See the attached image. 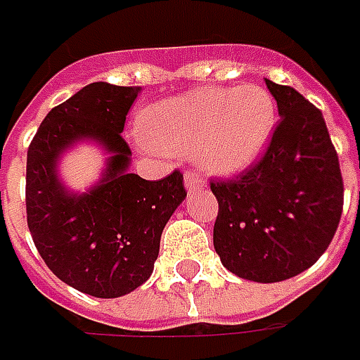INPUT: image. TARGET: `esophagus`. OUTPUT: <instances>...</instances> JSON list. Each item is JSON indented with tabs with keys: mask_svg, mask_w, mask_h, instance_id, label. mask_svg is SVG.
Instances as JSON below:
<instances>
[{
	"mask_svg": "<svg viewBox=\"0 0 360 360\" xmlns=\"http://www.w3.org/2000/svg\"><path fill=\"white\" fill-rule=\"evenodd\" d=\"M184 184H186L188 192H196L204 186V178L198 176L196 172H186V178H184Z\"/></svg>",
	"mask_w": 360,
	"mask_h": 360,
	"instance_id": "1",
	"label": "esophagus"
}]
</instances>
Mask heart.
I'll use <instances>...</instances> for the list:
<instances>
[{
    "instance_id": "b5f03b06",
    "label": "heart",
    "mask_w": 360,
    "mask_h": 360,
    "mask_svg": "<svg viewBox=\"0 0 360 360\" xmlns=\"http://www.w3.org/2000/svg\"><path fill=\"white\" fill-rule=\"evenodd\" d=\"M276 128V102L266 88H200L148 108L142 136L170 154H196L204 170H244L266 150Z\"/></svg>"
}]
</instances>
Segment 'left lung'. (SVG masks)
I'll use <instances>...</instances> for the list:
<instances>
[{"label": "left lung", "instance_id": "8db88e82", "mask_svg": "<svg viewBox=\"0 0 360 360\" xmlns=\"http://www.w3.org/2000/svg\"><path fill=\"white\" fill-rule=\"evenodd\" d=\"M281 122L264 156L232 180H212L214 248L222 264L255 283L311 269L342 214V176L323 112L290 86L266 79Z\"/></svg>", "mask_w": 360, "mask_h": 360}]
</instances>
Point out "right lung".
<instances>
[{"label": "right lung", "mask_w": 360, "mask_h": 360, "mask_svg": "<svg viewBox=\"0 0 360 360\" xmlns=\"http://www.w3.org/2000/svg\"><path fill=\"white\" fill-rule=\"evenodd\" d=\"M138 94L136 86L90 84L51 108L27 148L25 210L35 248L60 281L98 298L124 297L150 278L162 230L186 198L180 170L162 180L128 172L131 150L122 131ZM88 137L112 156L98 187L70 195L57 180V158Z\"/></svg>", "instance_id": "1"}]
</instances>
